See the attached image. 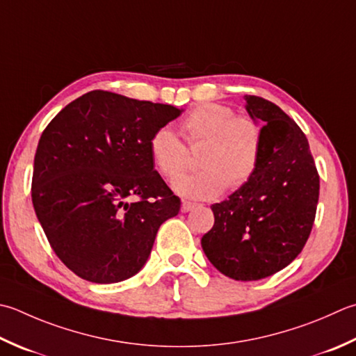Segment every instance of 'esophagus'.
<instances>
[{
	"instance_id": "obj_1",
	"label": "esophagus",
	"mask_w": 356,
	"mask_h": 356,
	"mask_svg": "<svg viewBox=\"0 0 356 356\" xmlns=\"http://www.w3.org/2000/svg\"><path fill=\"white\" fill-rule=\"evenodd\" d=\"M196 207H199V205H197V204H193V202L184 200V202H182V207H180V211H182V213H188V211L194 210V208H196Z\"/></svg>"
}]
</instances>
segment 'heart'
Listing matches in <instances>:
<instances>
[{
	"mask_svg": "<svg viewBox=\"0 0 356 356\" xmlns=\"http://www.w3.org/2000/svg\"><path fill=\"white\" fill-rule=\"evenodd\" d=\"M182 131L191 148L199 151L202 170L184 174L188 149L168 127L151 136L148 148L152 163L165 177L174 179V191L188 199H213L227 185L239 188L253 176L261 159L262 131L256 120L236 115L219 103H204L182 120Z\"/></svg>",
	"mask_w": 356,
	"mask_h": 356,
	"instance_id": "1",
	"label": "heart"
}]
</instances>
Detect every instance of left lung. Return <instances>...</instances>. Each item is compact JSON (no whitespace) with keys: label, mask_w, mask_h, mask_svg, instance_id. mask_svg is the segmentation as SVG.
<instances>
[{"label":"left lung","mask_w":356,"mask_h":356,"mask_svg":"<svg viewBox=\"0 0 356 356\" xmlns=\"http://www.w3.org/2000/svg\"><path fill=\"white\" fill-rule=\"evenodd\" d=\"M248 115L262 123V148L248 182L211 205L214 225L202 248L222 275L257 281L285 268L307 242L319 176L301 128L262 97L245 95Z\"/></svg>","instance_id":"obj_1"}]
</instances>
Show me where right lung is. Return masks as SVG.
I'll list each match as a JSON object with an SVG mask.
<instances>
[{"label":"right lung","instance_id":"add662e5","mask_svg":"<svg viewBox=\"0 0 356 356\" xmlns=\"http://www.w3.org/2000/svg\"><path fill=\"white\" fill-rule=\"evenodd\" d=\"M184 113L90 90L52 118L33 160L32 204L52 250L81 280L114 284L142 270L180 199L154 170L149 138Z\"/></svg>","mask_w":356,"mask_h":356}]
</instances>
